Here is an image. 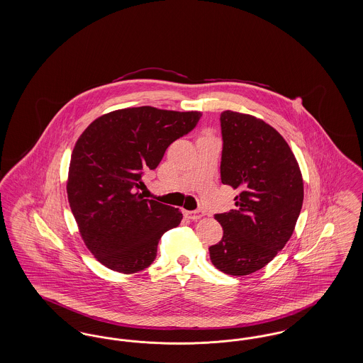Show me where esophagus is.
<instances>
[{
    "mask_svg": "<svg viewBox=\"0 0 363 363\" xmlns=\"http://www.w3.org/2000/svg\"><path fill=\"white\" fill-rule=\"evenodd\" d=\"M185 215L191 219V220H197L200 218H203L206 215V212L203 209H196V211H185Z\"/></svg>",
    "mask_w": 363,
    "mask_h": 363,
    "instance_id": "esophagus-1",
    "label": "esophagus"
}]
</instances>
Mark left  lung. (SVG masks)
I'll use <instances>...</instances> for the list:
<instances>
[{
  "mask_svg": "<svg viewBox=\"0 0 363 363\" xmlns=\"http://www.w3.org/2000/svg\"><path fill=\"white\" fill-rule=\"evenodd\" d=\"M220 178L241 193L237 209L216 213L223 238L212 264L233 277L264 268L291 238L303 203V179L291 148L271 125L231 110L220 114Z\"/></svg>",
  "mask_w": 363,
  "mask_h": 363,
  "instance_id": "8db88e82",
  "label": "left lung"
}]
</instances>
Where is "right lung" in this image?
<instances>
[{
  "mask_svg": "<svg viewBox=\"0 0 363 363\" xmlns=\"http://www.w3.org/2000/svg\"><path fill=\"white\" fill-rule=\"evenodd\" d=\"M200 111L151 106L96 118L70 157L68 200L89 252L108 269L135 274L150 267L162 235L181 223L178 208L143 199L144 170H154L167 147L188 135Z\"/></svg>",
  "mask_w": 363,
  "mask_h": 363,
  "instance_id": "add662e5",
  "label": "right lung"
}]
</instances>
